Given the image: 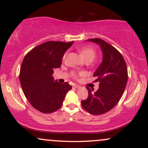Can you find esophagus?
Wrapping results in <instances>:
<instances>
[{
	"label": "esophagus",
	"mask_w": 148,
	"mask_h": 148,
	"mask_svg": "<svg viewBox=\"0 0 148 148\" xmlns=\"http://www.w3.org/2000/svg\"><path fill=\"white\" fill-rule=\"evenodd\" d=\"M73 87L75 88V89H80V88L81 87L80 85H74V86H73Z\"/></svg>",
	"instance_id": "34e87169"
}]
</instances>
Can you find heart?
<instances>
[{
	"instance_id": "1",
	"label": "heart",
	"mask_w": 148,
	"mask_h": 148,
	"mask_svg": "<svg viewBox=\"0 0 148 148\" xmlns=\"http://www.w3.org/2000/svg\"><path fill=\"white\" fill-rule=\"evenodd\" d=\"M80 53L85 60L87 59H93L96 55V51L92 48H83L80 50ZM72 75L76 76V74L73 73Z\"/></svg>"
}]
</instances>
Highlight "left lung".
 <instances>
[{"mask_svg":"<svg viewBox=\"0 0 148 148\" xmlns=\"http://www.w3.org/2000/svg\"><path fill=\"white\" fill-rule=\"evenodd\" d=\"M100 46L102 61L93 77L99 82V88L95 92L88 90L87 98L81 101L83 108L93 115H101L112 109L120 100L128 81V70L121 53L111 45L99 38L87 40Z\"/></svg>","mask_w":148,"mask_h":148,"instance_id":"left-lung-1","label":"left lung"}]
</instances>
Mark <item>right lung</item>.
<instances>
[{
  "mask_svg": "<svg viewBox=\"0 0 148 148\" xmlns=\"http://www.w3.org/2000/svg\"><path fill=\"white\" fill-rule=\"evenodd\" d=\"M72 42H50L37 46L25 56L20 71L24 94L33 107L44 113L57 111L65 95L72 89L68 82L54 80V70L60 68L65 52Z\"/></svg>",
  "mask_w": 148,
  "mask_h": 148,
  "instance_id": "1",
  "label": "right lung"
}]
</instances>
